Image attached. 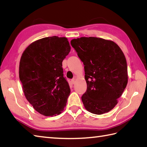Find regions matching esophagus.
I'll use <instances>...</instances> for the list:
<instances>
[{
    "label": "esophagus",
    "mask_w": 147,
    "mask_h": 147,
    "mask_svg": "<svg viewBox=\"0 0 147 147\" xmlns=\"http://www.w3.org/2000/svg\"><path fill=\"white\" fill-rule=\"evenodd\" d=\"M71 82H72V84H74L75 83V79L73 78V79L71 80Z\"/></svg>",
    "instance_id": "1"
}]
</instances>
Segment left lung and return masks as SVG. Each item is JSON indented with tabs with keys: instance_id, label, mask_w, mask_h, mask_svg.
<instances>
[{
	"instance_id": "8db88e82",
	"label": "left lung",
	"mask_w": 147,
	"mask_h": 147,
	"mask_svg": "<svg viewBox=\"0 0 147 147\" xmlns=\"http://www.w3.org/2000/svg\"><path fill=\"white\" fill-rule=\"evenodd\" d=\"M70 44L84 65L87 90L82 96L84 107L96 115L109 112L127 83L123 51L115 42L97 37L73 39Z\"/></svg>"
}]
</instances>
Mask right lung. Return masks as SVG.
<instances>
[{
    "label": "right lung",
    "mask_w": 147,
    "mask_h": 147,
    "mask_svg": "<svg viewBox=\"0 0 147 147\" xmlns=\"http://www.w3.org/2000/svg\"><path fill=\"white\" fill-rule=\"evenodd\" d=\"M70 51L65 37L53 36L34 42L21 57L19 75L26 99L45 116L61 113L70 93L62 63Z\"/></svg>",
    "instance_id": "right-lung-1"
}]
</instances>
